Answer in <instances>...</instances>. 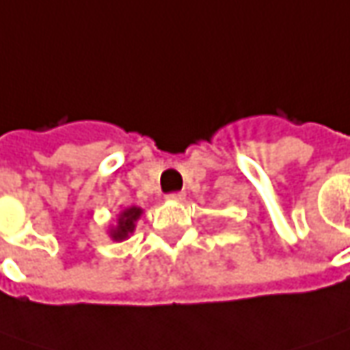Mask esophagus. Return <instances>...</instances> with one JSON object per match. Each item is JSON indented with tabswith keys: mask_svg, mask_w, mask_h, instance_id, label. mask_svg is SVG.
Instances as JSON below:
<instances>
[{
	"mask_svg": "<svg viewBox=\"0 0 350 350\" xmlns=\"http://www.w3.org/2000/svg\"><path fill=\"white\" fill-rule=\"evenodd\" d=\"M166 199H168V201H176V203H180V201H184V199H185V193H182V191H176V193H168V195H166Z\"/></svg>",
	"mask_w": 350,
	"mask_h": 350,
	"instance_id": "1",
	"label": "esophagus"
}]
</instances>
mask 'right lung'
<instances>
[{"instance_id": "1", "label": "right lung", "mask_w": 350, "mask_h": 350, "mask_svg": "<svg viewBox=\"0 0 350 350\" xmlns=\"http://www.w3.org/2000/svg\"><path fill=\"white\" fill-rule=\"evenodd\" d=\"M144 215V208H139V206H128V208H122L118 216H116V222L115 224L109 226V230H107V234L109 237L113 239V241H124L128 239L130 235L134 234L135 230V222L142 218Z\"/></svg>"}]
</instances>
